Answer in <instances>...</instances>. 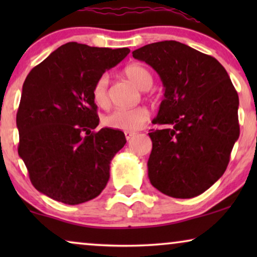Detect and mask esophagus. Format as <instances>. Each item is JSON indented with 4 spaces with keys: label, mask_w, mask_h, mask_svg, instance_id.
Here are the masks:
<instances>
[{
    "label": "esophagus",
    "mask_w": 257,
    "mask_h": 257,
    "mask_svg": "<svg viewBox=\"0 0 257 257\" xmlns=\"http://www.w3.org/2000/svg\"><path fill=\"white\" fill-rule=\"evenodd\" d=\"M135 135H136L135 132H125V137L127 140H131L133 137H135Z\"/></svg>",
    "instance_id": "1"
}]
</instances>
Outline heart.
Returning <instances> with one entry per match:
<instances>
[{
  "mask_svg": "<svg viewBox=\"0 0 257 257\" xmlns=\"http://www.w3.org/2000/svg\"><path fill=\"white\" fill-rule=\"evenodd\" d=\"M122 73L128 80L135 84L139 90H149L153 84L152 73L146 66L142 64H130L122 70ZM108 76L101 75L94 83L92 89V98L94 104L101 108H106L110 105L108 98ZM150 118V111L145 106L132 108H117L105 115L104 124L110 128L121 131H136L142 127Z\"/></svg>",
  "mask_w": 257,
  "mask_h": 257,
  "instance_id": "1",
  "label": "heart"
}]
</instances>
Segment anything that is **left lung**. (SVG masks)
<instances>
[{
  "instance_id": "obj_1",
  "label": "left lung",
  "mask_w": 257,
  "mask_h": 257,
  "mask_svg": "<svg viewBox=\"0 0 257 257\" xmlns=\"http://www.w3.org/2000/svg\"><path fill=\"white\" fill-rule=\"evenodd\" d=\"M133 57L156 70L164 85L154 124L149 178L172 198L191 199L207 191L226 171L240 136L238 96L222 65L177 41L147 44Z\"/></svg>"
}]
</instances>
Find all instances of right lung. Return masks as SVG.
I'll return each instance as SVG.
<instances>
[{
	"label": "right lung",
	"instance_id": "add662e5",
	"mask_svg": "<svg viewBox=\"0 0 257 257\" xmlns=\"http://www.w3.org/2000/svg\"><path fill=\"white\" fill-rule=\"evenodd\" d=\"M130 49L70 42L31 70L16 115L19 156L38 192L66 205L101 193L110 164L126 144L119 130L101 128L92 98L96 80L120 63Z\"/></svg>",
	"mask_w": 257,
	"mask_h": 257
}]
</instances>
